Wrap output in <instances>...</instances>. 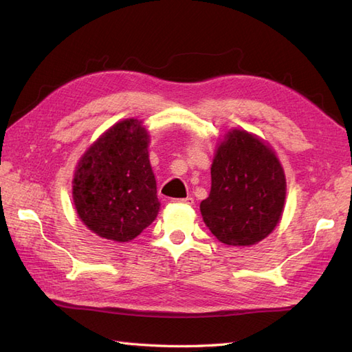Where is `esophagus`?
<instances>
[{
	"instance_id": "esophagus-1",
	"label": "esophagus",
	"mask_w": 352,
	"mask_h": 352,
	"mask_svg": "<svg viewBox=\"0 0 352 352\" xmlns=\"http://www.w3.org/2000/svg\"><path fill=\"white\" fill-rule=\"evenodd\" d=\"M173 203H177V204H185V206H192L194 203V199L192 197H186V199H175Z\"/></svg>"
}]
</instances>
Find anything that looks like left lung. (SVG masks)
Here are the masks:
<instances>
[{
    "instance_id": "8db88e82",
    "label": "left lung",
    "mask_w": 352,
    "mask_h": 352,
    "mask_svg": "<svg viewBox=\"0 0 352 352\" xmlns=\"http://www.w3.org/2000/svg\"><path fill=\"white\" fill-rule=\"evenodd\" d=\"M210 176V192L200 212L221 243L252 246L276 228L284 213L287 179L267 142L231 128L218 143Z\"/></svg>"
}]
</instances>
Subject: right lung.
I'll return each instance as SVG.
<instances>
[{"mask_svg": "<svg viewBox=\"0 0 352 352\" xmlns=\"http://www.w3.org/2000/svg\"><path fill=\"white\" fill-rule=\"evenodd\" d=\"M143 121L124 119L85 151L73 177L77 217L92 233L130 242L155 221L161 203Z\"/></svg>", "mask_w": 352, "mask_h": 352, "instance_id": "right-lung-1", "label": "right lung"}]
</instances>
